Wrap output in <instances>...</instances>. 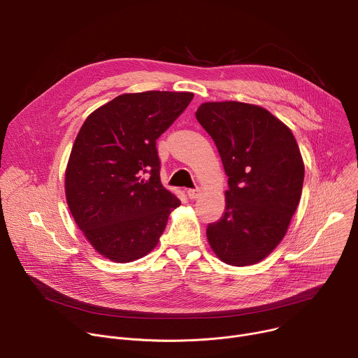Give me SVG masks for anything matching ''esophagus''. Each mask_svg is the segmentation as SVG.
Here are the masks:
<instances>
[{"instance_id": "esophagus-1", "label": "esophagus", "mask_w": 358, "mask_h": 358, "mask_svg": "<svg viewBox=\"0 0 358 358\" xmlns=\"http://www.w3.org/2000/svg\"><path fill=\"white\" fill-rule=\"evenodd\" d=\"M187 195H188L189 199H195L201 195V189L198 187L196 188H189V189H187Z\"/></svg>"}]
</instances>
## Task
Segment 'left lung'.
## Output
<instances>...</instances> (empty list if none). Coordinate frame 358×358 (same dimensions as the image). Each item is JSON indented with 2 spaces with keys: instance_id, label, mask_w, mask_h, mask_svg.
<instances>
[{
  "instance_id": "1",
  "label": "left lung",
  "mask_w": 358,
  "mask_h": 358,
  "mask_svg": "<svg viewBox=\"0 0 358 358\" xmlns=\"http://www.w3.org/2000/svg\"><path fill=\"white\" fill-rule=\"evenodd\" d=\"M195 117L218 148L229 187L224 215L207 227L208 242L228 265L258 264L299 206L304 166L296 138L266 109L241 101H208Z\"/></svg>"
}]
</instances>
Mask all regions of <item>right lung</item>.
Listing matches in <instances>:
<instances>
[{"label":"right lung","mask_w":358,"mask_h":358,"mask_svg":"<svg viewBox=\"0 0 358 358\" xmlns=\"http://www.w3.org/2000/svg\"><path fill=\"white\" fill-rule=\"evenodd\" d=\"M192 97L120 94L80 127L66 167V201L80 231L108 259L124 264L151 252L181 203L160 181L156 141Z\"/></svg>","instance_id":"add662e5"}]
</instances>
